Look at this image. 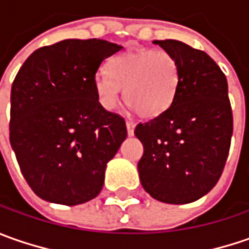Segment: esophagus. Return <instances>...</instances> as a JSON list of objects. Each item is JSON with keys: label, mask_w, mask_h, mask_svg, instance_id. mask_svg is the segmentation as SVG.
Here are the masks:
<instances>
[{"label": "esophagus", "mask_w": 249, "mask_h": 249, "mask_svg": "<svg viewBox=\"0 0 249 249\" xmlns=\"http://www.w3.org/2000/svg\"><path fill=\"white\" fill-rule=\"evenodd\" d=\"M134 126H136L134 122H131V120H127V122H126V127H127V134H129V136H133V134H134Z\"/></svg>", "instance_id": "obj_1"}]
</instances>
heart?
Returning a JSON list of instances; mask_svg holds the SVG:
<instances>
[{
    "instance_id": "obj_1",
    "label": "heart",
    "mask_w": 249,
    "mask_h": 249,
    "mask_svg": "<svg viewBox=\"0 0 249 249\" xmlns=\"http://www.w3.org/2000/svg\"><path fill=\"white\" fill-rule=\"evenodd\" d=\"M109 73L100 72L94 86L102 108L113 110L124 90V101L141 118L162 115L176 98L180 65L165 50H131L112 58Z\"/></svg>"
}]
</instances>
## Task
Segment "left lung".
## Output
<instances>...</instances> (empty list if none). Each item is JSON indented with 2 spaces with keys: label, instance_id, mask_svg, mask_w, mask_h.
<instances>
[{
  "label": "left lung",
  "instance_id": "obj_1",
  "mask_svg": "<svg viewBox=\"0 0 249 249\" xmlns=\"http://www.w3.org/2000/svg\"><path fill=\"white\" fill-rule=\"evenodd\" d=\"M180 65L176 98L162 115L139 123L141 186L165 204H188L222 176L233 134L225 73L204 51L177 40H155Z\"/></svg>",
  "mask_w": 249,
  "mask_h": 249
}]
</instances>
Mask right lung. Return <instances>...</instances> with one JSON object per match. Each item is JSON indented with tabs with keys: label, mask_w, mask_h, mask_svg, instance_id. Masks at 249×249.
<instances>
[{
	"label": "right lung",
	"mask_w": 249,
	"mask_h": 249,
	"mask_svg": "<svg viewBox=\"0 0 249 249\" xmlns=\"http://www.w3.org/2000/svg\"><path fill=\"white\" fill-rule=\"evenodd\" d=\"M123 47L69 38L36 50L11 90L9 141L36 196L79 205L100 194L107 163L127 137L124 119L98 101L94 80Z\"/></svg>",
	"instance_id": "add662e5"
}]
</instances>
